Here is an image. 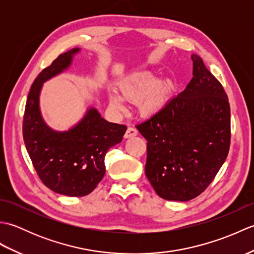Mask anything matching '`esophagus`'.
I'll use <instances>...</instances> for the list:
<instances>
[{"label": "esophagus", "instance_id": "34e87169", "mask_svg": "<svg viewBox=\"0 0 254 254\" xmlns=\"http://www.w3.org/2000/svg\"><path fill=\"white\" fill-rule=\"evenodd\" d=\"M137 135V130L135 127H128L127 130L126 132V134H124V137L126 138H130V137H133Z\"/></svg>", "mask_w": 254, "mask_h": 254}]
</instances>
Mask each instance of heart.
<instances>
[{"label": "heart", "instance_id": "1", "mask_svg": "<svg viewBox=\"0 0 254 254\" xmlns=\"http://www.w3.org/2000/svg\"><path fill=\"white\" fill-rule=\"evenodd\" d=\"M159 75L153 72H143L124 80L121 84V94L124 99L139 102V112L145 117H152L159 112L175 90V83L171 79L159 82ZM116 93L110 94V105L116 110L124 109V101Z\"/></svg>", "mask_w": 254, "mask_h": 254}]
</instances>
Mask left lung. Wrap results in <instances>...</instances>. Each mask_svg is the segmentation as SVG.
I'll return each instance as SVG.
<instances>
[{
	"mask_svg": "<svg viewBox=\"0 0 254 254\" xmlns=\"http://www.w3.org/2000/svg\"><path fill=\"white\" fill-rule=\"evenodd\" d=\"M186 89L136 128L147 141L145 175L160 197L187 202L214 180L230 146V107L216 77L192 56Z\"/></svg>",
	"mask_w": 254,
	"mask_h": 254,
	"instance_id": "obj_1",
	"label": "left lung"
}]
</instances>
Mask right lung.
<instances>
[{"label":"right lung","instance_id":"obj_1","mask_svg":"<svg viewBox=\"0 0 254 254\" xmlns=\"http://www.w3.org/2000/svg\"><path fill=\"white\" fill-rule=\"evenodd\" d=\"M78 48L59 56L32 83L27 97L23 136L38 177L53 192L85 196L105 176V156L123 138L127 127L101 118L95 108L68 131L57 132L47 126L39 108L40 90L46 80L62 73L72 63Z\"/></svg>","mask_w":254,"mask_h":254}]
</instances>
